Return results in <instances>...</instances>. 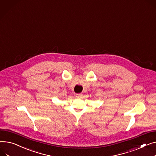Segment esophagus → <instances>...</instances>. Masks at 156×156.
Returning <instances> with one entry per match:
<instances>
[{"mask_svg":"<svg viewBox=\"0 0 156 156\" xmlns=\"http://www.w3.org/2000/svg\"><path fill=\"white\" fill-rule=\"evenodd\" d=\"M81 94H76V97H77V98H79V97H81Z\"/></svg>","mask_w":156,"mask_h":156,"instance_id":"obj_1","label":"esophagus"}]
</instances>
